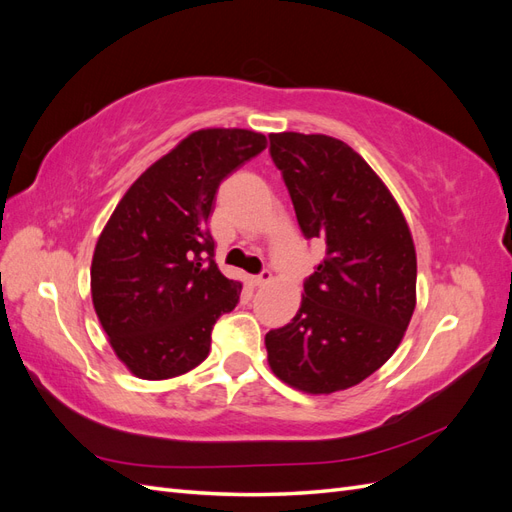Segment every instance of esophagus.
Returning a JSON list of instances; mask_svg holds the SVG:
<instances>
[{
	"mask_svg": "<svg viewBox=\"0 0 512 512\" xmlns=\"http://www.w3.org/2000/svg\"><path fill=\"white\" fill-rule=\"evenodd\" d=\"M271 280H273V273L265 269L260 275H254V277H252V284H254V286H265V284H269Z\"/></svg>",
	"mask_w": 512,
	"mask_h": 512,
	"instance_id": "esophagus-1",
	"label": "esophagus"
}]
</instances>
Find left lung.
<instances>
[{"label":"left lung","mask_w":512,"mask_h":512,"mask_svg":"<svg viewBox=\"0 0 512 512\" xmlns=\"http://www.w3.org/2000/svg\"><path fill=\"white\" fill-rule=\"evenodd\" d=\"M307 239L327 243L301 307L265 337L273 374L309 395L346 391L404 339L416 307V250L397 200L359 153L327 134H269Z\"/></svg>","instance_id":"8db88e82"}]
</instances>
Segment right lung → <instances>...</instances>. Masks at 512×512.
I'll return each instance as SVG.
<instances>
[{"instance_id":"1","label":"right lung","mask_w":512,"mask_h":512,"mask_svg":"<svg viewBox=\"0 0 512 512\" xmlns=\"http://www.w3.org/2000/svg\"><path fill=\"white\" fill-rule=\"evenodd\" d=\"M265 147L254 130L192 132L130 185L100 232L91 301L136 378H175L203 363L215 320L235 309L243 286L215 265L207 224L220 183Z\"/></svg>"}]
</instances>
